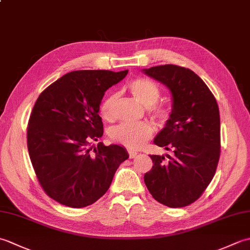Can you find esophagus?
I'll list each match as a JSON object with an SVG mask.
<instances>
[{
	"label": "esophagus",
	"instance_id": "1",
	"mask_svg": "<svg viewBox=\"0 0 250 250\" xmlns=\"http://www.w3.org/2000/svg\"><path fill=\"white\" fill-rule=\"evenodd\" d=\"M137 153H139V152H136L134 150H129V157L130 158H134V157H136Z\"/></svg>",
	"mask_w": 250,
	"mask_h": 250
}]
</instances>
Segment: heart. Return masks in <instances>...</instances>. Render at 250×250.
Segmentation results:
<instances>
[{"label":"heart","mask_w":250,"mask_h":250,"mask_svg":"<svg viewBox=\"0 0 250 250\" xmlns=\"http://www.w3.org/2000/svg\"><path fill=\"white\" fill-rule=\"evenodd\" d=\"M129 89L137 102L145 107H150L155 105L160 98V90L157 84L147 78L140 77L133 79L129 83ZM117 100H118V97L114 93L108 95L101 104L100 111L104 119L108 121L114 119ZM149 113L152 118L159 124H164L169 117V110L163 106H152L149 109ZM151 135L152 128L146 122L135 125L124 124L116 126L110 132V137L113 141L120 145H124L129 149H137L142 147L150 139Z\"/></svg>","instance_id":"b5f03b06"}]
</instances>
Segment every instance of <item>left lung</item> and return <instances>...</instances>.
Instances as JSON below:
<instances>
[{
  "label": "left lung",
  "instance_id": "obj_1",
  "mask_svg": "<svg viewBox=\"0 0 250 250\" xmlns=\"http://www.w3.org/2000/svg\"><path fill=\"white\" fill-rule=\"evenodd\" d=\"M168 88L172 111L153 143L171 156L151 155L152 168L144 175L147 189L168 207L198 200L213 179L220 156L218 104L206 83L183 66L166 64L143 70Z\"/></svg>",
  "mask_w": 250,
  "mask_h": 250
}]
</instances>
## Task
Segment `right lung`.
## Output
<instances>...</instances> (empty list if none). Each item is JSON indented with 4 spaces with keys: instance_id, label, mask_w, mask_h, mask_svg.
I'll list each match as a JSON object with an SVG mask.
<instances>
[{
    "instance_id": "right-lung-1",
    "label": "right lung",
    "mask_w": 250,
    "mask_h": 250,
    "mask_svg": "<svg viewBox=\"0 0 250 250\" xmlns=\"http://www.w3.org/2000/svg\"><path fill=\"white\" fill-rule=\"evenodd\" d=\"M128 70L74 71L47 87L36 100L26 141L36 177L47 195L73 208L93 204L108 190L129 153L120 145L91 142L103 135L99 115L105 91Z\"/></svg>"
}]
</instances>
